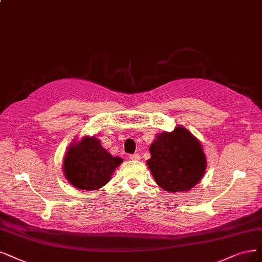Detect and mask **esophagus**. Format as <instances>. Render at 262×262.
<instances>
[{
  "mask_svg": "<svg viewBox=\"0 0 262 262\" xmlns=\"http://www.w3.org/2000/svg\"><path fill=\"white\" fill-rule=\"evenodd\" d=\"M129 159H130V160H135V161H138V160H140V154H138V153L130 154Z\"/></svg>",
  "mask_w": 262,
  "mask_h": 262,
  "instance_id": "esophagus-1",
  "label": "esophagus"
}]
</instances>
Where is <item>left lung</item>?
<instances>
[{"mask_svg": "<svg viewBox=\"0 0 262 262\" xmlns=\"http://www.w3.org/2000/svg\"><path fill=\"white\" fill-rule=\"evenodd\" d=\"M150 153L147 164L152 176L168 192L190 190L205 172L206 158L201 143L182 126L158 135Z\"/></svg>", "mask_w": 262, "mask_h": 262, "instance_id": "8db88e82", "label": "left lung"}]
</instances>
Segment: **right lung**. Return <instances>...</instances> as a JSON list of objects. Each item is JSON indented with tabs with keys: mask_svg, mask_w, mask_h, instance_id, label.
<instances>
[{
	"mask_svg": "<svg viewBox=\"0 0 262 262\" xmlns=\"http://www.w3.org/2000/svg\"><path fill=\"white\" fill-rule=\"evenodd\" d=\"M122 162L113 158L96 137H84L72 144L63 161L64 176L71 185L81 190H97L111 178Z\"/></svg>",
	"mask_w": 262,
	"mask_h": 262,
	"instance_id": "add662e5",
	"label": "right lung"
}]
</instances>
